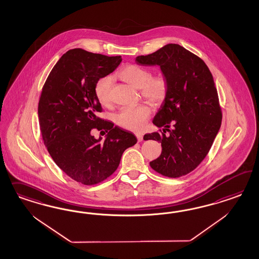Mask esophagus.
<instances>
[{
  "instance_id": "1",
  "label": "esophagus",
  "mask_w": 259,
  "mask_h": 259,
  "mask_svg": "<svg viewBox=\"0 0 259 259\" xmlns=\"http://www.w3.org/2000/svg\"><path fill=\"white\" fill-rule=\"evenodd\" d=\"M136 137H137L139 142H141V141H142V140H143V135H142V134L137 133L136 134Z\"/></svg>"
}]
</instances>
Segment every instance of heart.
<instances>
[{
	"label": "heart",
	"mask_w": 259,
	"mask_h": 259,
	"mask_svg": "<svg viewBox=\"0 0 259 259\" xmlns=\"http://www.w3.org/2000/svg\"><path fill=\"white\" fill-rule=\"evenodd\" d=\"M118 77L130 85L141 90V97L153 105L164 102L168 92V81L163 76L151 77L150 71L136 65H127L118 73ZM112 78L105 76L99 78L95 83L96 98L103 105L110 102V90ZM150 108L146 104L134 107H124L116 115V122L122 128L132 131H141L150 116Z\"/></svg>",
	"instance_id": "1"
}]
</instances>
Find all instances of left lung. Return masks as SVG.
<instances>
[{
    "label": "left lung",
    "mask_w": 259,
    "mask_h": 259,
    "mask_svg": "<svg viewBox=\"0 0 259 259\" xmlns=\"http://www.w3.org/2000/svg\"><path fill=\"white\" fill-rule=\"evenodd\" d=\"M136 63L158 65L169 85L153 123L170 134L154 132L143 138L157 141L162 147L160 156L150 166L168 178L185 176L207 156L221 125L222 113L212 73L199 57L176 44L138 56Z\"/></svg>",
    "instance_id": "obj_1"
}]
</instances>
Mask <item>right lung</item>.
Returning a JSON list of instances; mask_svg holds the SVG:
<instances>
[{"mask_svg": "<svg viewBox=\"0 0 259 259\" xmlns=\"http://www.w3.org/2000/svg\"><path fill=\"white\" fill-rule=\"evenodd\" d=\"M121 61L120 56L71 49L56 63L42 87L38 115L45 145L56 164L84 185L106 180L117 170L123 152L138 141L133 133L97 117L102 105L95 83ZM94 127L109 132L104 141L94 139Z\"/></svg>", "mask_w": 259, "mask_h": 259, "instance_id": "add662e5", "label": "right lung"}]
</instances>
